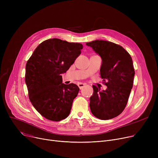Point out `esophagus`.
Instances as JSON below:
<instances>
[{"label": "esophagus", "mask_w": 158, "mask_h": 158, "mask_svg": "<svg viewBox=\"0 0 158 158\" xmlns=\"http://www.w3.org/2000/svg\"><path fill=\"white\" fill-rule=\"evenodd\" d=\"M85 86V84H83V83H79L78 84V86H79V88H80V89H82V88H83V87Z\"/></svg>", "instance_id": "34e87169"}]
</instances>
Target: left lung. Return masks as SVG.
<instances>
[{"label": "left lung", "instance_id": "left-lung-1", "mask_svg": "<svg viewBox=\"0 0 158 158\" xmlns=\"http://www.w3.org/2000/svg\"><path fill=\"white\" fill-rule=\"evenodd\" d=\"M101 57V77L106 81V90L94 85L89 107L95 117L109 120L125 109L133 86L135 69L130 54L122 46L105 40L86 44Z\"/></svg>", "mask_w": 158, "mask_h": 158}]
</instances>
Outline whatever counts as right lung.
Returning <instances> with one entry per match:
<instances>
[{
  "mask_svg": "<svg viewBox=\"0 0 158 158\" xmlns=\"http://www.w3.org/2000/svg\"><path fill=\"white\" fill-rule=\"evenodd\" d=\"M82 45L52 38L41 43L26 66V84L29 100L45 118L60 121L70 113L79 91L75 84L62 83L67 71L81 54Z\"/></svg>",
  "mask_w": 158,
  "mask_h": 158,
  "instance_id": "add662e5",
  "label": "right lung"
}]
</instances>
